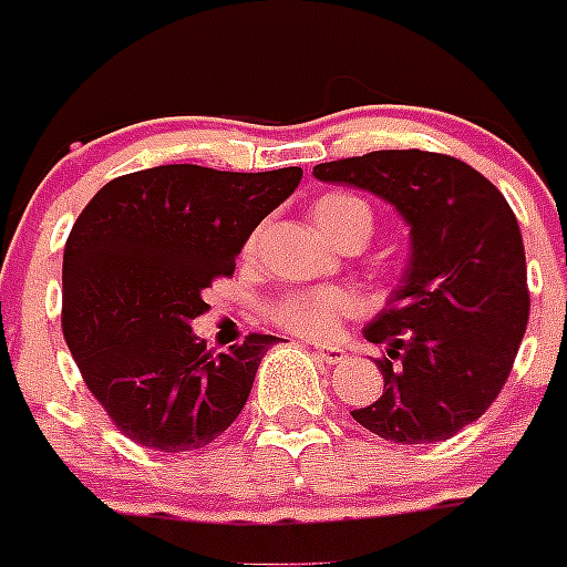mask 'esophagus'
<instances>
[{
	"mask_svg": "<svg viewBox=\"0 0 567 567\" xmlns=\"http://www.w3.org/2000/svg\"><path fill=\"white\" fill-rule=\"evenodd\" d=\"M316 357L326 364H340L346 359V351L334 346H316Z\"/></svg>",
	"mask_w": 567,
	"mask_h": 567,
	"instance_id": "obj_1",
	"label": "esophagus"
}]
</instances>
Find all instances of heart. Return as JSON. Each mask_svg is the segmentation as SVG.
Segmentation results:
<instances>
[{
  "label": "heart",
  "mask_w": 567,
  "mask_h": 567,
  "mask_svg": "<svg viewBox=\"0 0 567 567\" xmlns=\"http://www.w3.org/2000/svg\"><path fill=\"white\" fill-rule=\"evenodd\" d=\"M312 219L323 230L329 241L342 247L351 238H362L373 233V210L362 197L348 192H329L312 203ZM255 244V238H251ZM359 310V299L351 290L342 288H312L285 293L268 307V318L293 334L326 340L334 337L342 318L353 316Z\"/></svg>",
  "instance_id": "b5f03b06"
}]
</instances>
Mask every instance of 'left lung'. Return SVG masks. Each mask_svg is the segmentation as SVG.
Returning a JSON list of instances; mask_svg holds the SVG:
<instances>
[{
    "mask_svg": "<svg viewBox=\"0 0 567 567\" xmlns=\"http://www.w3.org/2000/svg\"><path fill=\"white\" fill-rule=\"evenodd\" d=\"M312 175L379 194L411 225L409 268L364 329L384 346V392L351 416L394 444L455 436L502 392L527 331L516 214L488 177L444 153L373 151Z\"/></svg>",
    "mask_w": 567,
    "mask_h": 567,
    "instance_id": "1",
    "label": "left lung"
}]
</instances>
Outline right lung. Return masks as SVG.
<instances>
[{"instance_id":"obj_1","label":"right lung","mask_w":567,"mask_h":567,"mask_svg":"<svg viewBox=\"0 0 567 567\" xmlns=\"http://www.w3.org/2000/svg\"><path fill=\"white\" fill-rule=\"evenodd\" d=\"M299 181L301 167L167 164L114 177L84 205L62 257V334L87 390L131 442L192 453L241 414L279 337L251 331L214 353L188 323Z\"/></svg>"}]
</instances>
